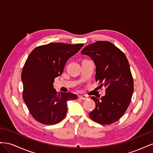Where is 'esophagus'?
I'll use <instances>...</instances> for the list:
<instances>
[{
	"label": "esophagus",
	"mask_w": 153,
	"mask_h": 153,
	"mask_svg": "<svg viewBox=\"0 0 153 153\" xmlns=\"http://www.w3.org/2000/svg\"><path fill=\"white\" fill-rule=\"evenodd\" d=\"M78 98H79L80 99H82V100H87L88 98H87V96H85V95H82V96H80L79 97H78Z\"/></svg>",
	"instance_id": "obj_1"
}]
</instances>
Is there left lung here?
<instances>
[{
	"instance_id": "8db88e82",
	"label": "left lung",
	"mask_w": 153,
	"mask_h": 153,
	"mask_svg": "<svg viewBox=\"0 0 153 153\" xmlns=\"http://www.w3.org/2000/svg\"><path fill=\"white\" fill-rule=\"evenodd\" d=\"M96 65V81L106 87L105 95L100 100L91 99L96 107L90 118L100 124H110L122 117L130 103L133 92V79L125 54L108 41H98L82 50Z\"/></svg>"
}]
</instances>
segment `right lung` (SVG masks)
<instances>
[{
	"label": "right lung",
	"mask_w": 153,
	"mask_h": 153,
	"mask_svg": "<svg viewBox=\"0 0 153 153\" xmlns=\"http://www.w3.org/2000/svg\"><path fill=\"white\" fill-rule=\"evenodd\" d=\"M83 45L51 43L36 47L29 54L22 73L23 99L36 121L47 125L59 123L66 115L67 101L77 98L70 92L57 93L53 83Z\"/></svg>",
	"instance_id": "add662e5"
}]
</instances>
